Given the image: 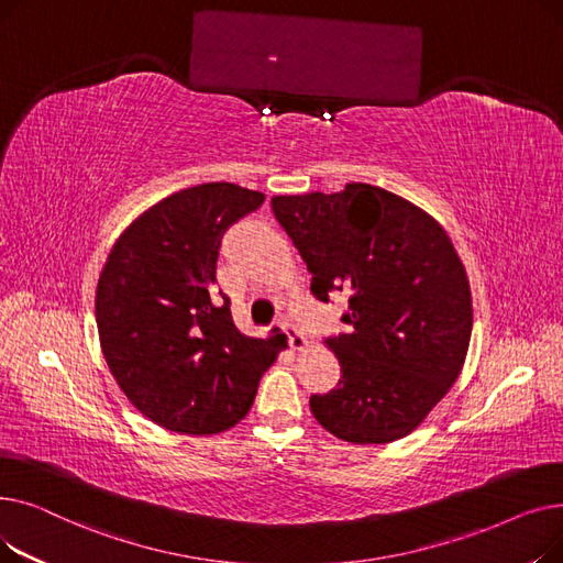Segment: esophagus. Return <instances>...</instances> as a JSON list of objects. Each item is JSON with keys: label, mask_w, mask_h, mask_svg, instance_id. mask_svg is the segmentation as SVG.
<instances>
[{"label": "esophagus", "mask_w": 563, "mask_h": 563, "mask_svg": "<svg viewBox=\"0 0 563 563\" xmlns=\"http://www.w3.org/2000/svg\"><path fill=\"white\" fill-rule=\"evenodd\" d=\"M280 329H283V333L287 335V342H289L291 349H303V346L308 344L306 335L299 331V327H294V323H291L289 319H283V321H280Z\"/></svg>", "instance_id": "esophagus-1"}]
</instances>
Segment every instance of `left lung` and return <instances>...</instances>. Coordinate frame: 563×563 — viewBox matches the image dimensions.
<instances>
[{
	"instance_id": "obj_1",
	"label": "left lung",
	"mask_w": 563,
	"mask_h": 563,
	"mask_svg": "<svg viewBox=\"0 0 563 563\" xmlns=\"http://www.w3.org/2000/svg\"><path fill=\"white\" fill-rule=\"evenodd\" d=\"M272 210L329 303L349 291L327 338L342 378L310 410L335 438L383 445L408 435L459 378L472 335L465 266L442 225L412 202L363 183L340 194L274 196Z\"/></svg>"
}]
</instances>
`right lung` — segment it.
Masks as SVG:
<instances>
[{
    "label": "right lung",
    "instance_id": "1",
    "mask_svg": "<svg viewBox=\"0 0 563 563\" xmlns=\"http://www.w3.org/2000/svg\"><path fill=\"white\" fill-rule=\"evenodd\" d=\"M262 202L230 183L183 189L143 212L104 262L96 291L104 361L134 408L168 431L234 427L276 361L274 342L240 333L230 299H214L223 234Z\"/></svg>",
    "mask_w": 563,
    "mask_h": 563
}]
</instances>
